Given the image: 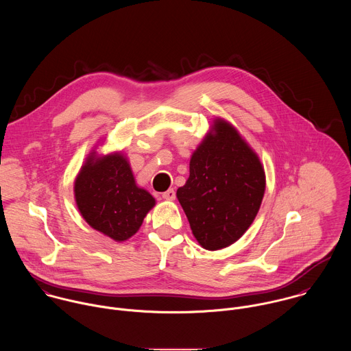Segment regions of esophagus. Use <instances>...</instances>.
<instances>
[{"label": "esophagus", "mask_w": 351, "mask_h": 351, "mask_svg": "<svg viewBox=\"0 0 351 351\" xmlns=\"http://www.w3.org/2000/svg\"><path fill=\"white\" fill-rule=\"evenodd\" d=\"M162 197H163L165 200H174V199H176V192H174V189H169V191H166V192L162 195Z\"/></svg>", "instance_id": "34e87169"}]
</instances>
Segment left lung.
I'll list each match as a JSON object with an SVG mask.
<instances>
[{"label": "left lung", "mask_w": 351, "mask_h": 351, "mask_svg": "<svg viewBox=\"0 0 351 351\" xmlns=\"http://www.w3.org/2000/svg\"><path fill=\"white\" fill-rule=\"evenodd\" d=\"M266 186L258 155L226 120L216 119L177 191L197 242L220 250L237 242L254 221Z\"/></svg>", "instance_id": "8db88e82"}]
</instances>
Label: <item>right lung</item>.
Wrapping results in <instances>:
<instances>
[{"mask_svg": "<svg viewBox=\"0 0 351 351\" xmlns=\"http://www.w3.org/2000/svg\"><path fill=\"white\" fill-rule=\"evenodd\" d=\"M74 197L85 221L116 242L135 235L155 205L150 193L136 185L121 152H92L75 178Z\"/></svg>", "mask_w": 351, "mask_h": 351, "instance_id": "obj_1", "label": "right lung"}]
</instances>
